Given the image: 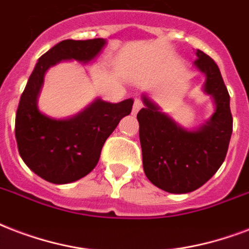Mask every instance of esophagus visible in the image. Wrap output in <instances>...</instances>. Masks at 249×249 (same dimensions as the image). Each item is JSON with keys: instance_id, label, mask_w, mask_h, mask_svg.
I'll return each mask as SVG.
<instances>
[{"instance_id": "esophagus-1", "label": "esophagus", "mask_w": 249, "mask_h": 249, "mask_svg": "<svg viewBox=\"0 0 249 249\" xmlns=\"http://www.w3.org/2000/svg\"><path fill=\"white\" fill-rule=\"evenodd\" d=\"M142 107V104L140 100H135V103H134V107H132V114L136 115L138 114V111L140 110Z\"/></svg>"}]
</instances>
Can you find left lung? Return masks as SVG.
<instances>
[{
	"mask_svg": "<svg viewBox=\"0 0 249 249\" xmlns=\"http://www.w3.org/2000/svg\"><path fill=\"white\" fill-rule=\"evenodd\" d=\"M194 65L205 75L204 92L213 97L215 111L197 130H187L142 94L138 113L142 167L156 187L170 194L197 190L215 174L226 157L232 134L230 94L217 63L196 51Z\"/></svg>",
	"mask_w": 249,
	"mask_h": 249,
	"instance_id": "left-lung-1",
	"label": "left lung"
}]
</instances>
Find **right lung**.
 I'll return each mask as SVG.
<instances>
[{
  "mask_svg": "<svg viewBox=\"0 0 249 249\" xmlns=\"http://www.w3.org/2000/svg\"><path fill=\"white\" fill-rule=\"evenodd\" d=\"M107 44L104 38L63 40L38 58L19 101L15 138L19 155L40 178L66 184L86 177L97 165L103 145L131 113L134 100L111 104L96 98L89 107L67 119L51 118L37 107V97L49 67L61 61L88 63Z\"/></svg>",
  "mask_w": 249,
  "mask_h": 249,
  "instance_id": "right-lung-1",
  "label": "right lung"
}]
</instances>
